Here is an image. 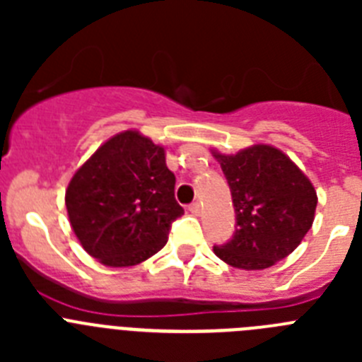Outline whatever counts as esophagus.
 <instances>
[{"label": "esophagus", "instance_id": "esophagus-1", "mask_svg": "<svg viewBox=\"0 0 362 362\" xmlns=\"http://www.w3.org/2000/svg\"><path fill=\"white\" fill-rule=\"evenodd\" d=\"M188 210H190V214H194V216H199V214H201V204L196 201V203L188 204Z\"/></svg>", "mask_w": 362, "mask_h": 362}]
</instances>
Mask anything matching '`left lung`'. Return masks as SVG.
Here are the masks:
<instances>
[{
	"mask_svg": "<svg viewBox=\"0 0 362 362\" xmlns=\"http://www.w3.org/2000/svg\"><path fill=\"white\" fill-rule=\"evenodd\" d=\"M232 192L235 232L214 254L230 267L263 270L296 250L313 223L317 194L281 150L254 145L235 156L214 152Z\"/></svg>",
	"mask_w": 362,
	"mask_h": 362,
	"instance_id": "obj_1",
	"label": "left lung"
}]
</instances>
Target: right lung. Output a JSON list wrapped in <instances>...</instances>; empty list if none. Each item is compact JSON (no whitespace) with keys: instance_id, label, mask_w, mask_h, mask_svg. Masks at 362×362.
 I'll return each instance as SVG.
<instances>
[{"instance_id":"right-lung-1","label":"right lung","mask_w":362,"mask_h":362,"mask_svg":"<svg viewBox=\"0 0 362 362\" xmlns=\"http://www.w3.org/2000/svg\"><path fill=\"white\" fill-rule=\"evenodd\" d=\"M165 148L127 130L99 146L74 174L65 196L69 219L92 257L107 267H134L158 254L185 214Z\"/></svg>"}]
</instances>
